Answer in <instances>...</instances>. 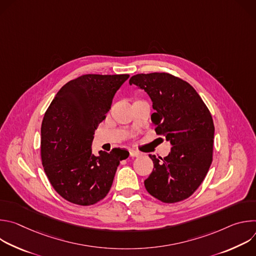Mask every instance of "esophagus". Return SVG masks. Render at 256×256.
I'll return each mask as SVG.
<instances>
[{"instance_id":"34e87169","label":"esophagus","mask_w":256,"mask_h":256,"mask_svg":"<svg viewBox=\"0 0 256 256\" xmlns=\"http://www.w3.org/2000/svg\"><path fill=\"white\" fill-rule=\"evenodd\" d=\"M140 154L134 150H130V157H138Z\"/></svg>"}]
</instances>
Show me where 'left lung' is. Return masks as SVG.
I'll use <instances>...</instances> for the list:
<instances>
[{
	"mask_svg": "<svg viewBox=\"0 0 256 256\" xmlns=\"http://www.w3.org/2000/svg\"><path fill=\"white\" fill-rule=\"evenodd\" d=\"M147 92L155 112V132L172 144L164 158L149 155L154 168L144 188L155 198L173 204L188 198L202 184L212 161L214 126L208 108L188 82L168 72L130 79Z\"/></svg>",
	"mask_w": 256,
	"mask_h": 256,
	"instance_id": "1",
	"label": "left lung"
}]
</instances>
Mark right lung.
Returning <instances> with one entry per match:
<instances>
[{
  "label": "right lung",
  "mask_w": 256,
  "mask_h": 256,
  "mask_svg": "<svg viewBox=\"0 0 256 256\" xmlns=\"http://www.w3.org/2000/svg\"><path fill=\"white\" fill-rule=\"evenodd\" d=\"M130 75L87 74L64 85L44 114L40 155L54 190L66 200L91 206L110 190L126 150L92 154L94 130L106 118L112 98Z\"/></svg>",
  "instance_id": "obj_1"
}]
</instances>
